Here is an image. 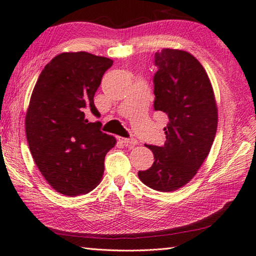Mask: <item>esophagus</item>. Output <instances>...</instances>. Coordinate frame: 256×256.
<instances>
[{
  "label": "esophagus",
  "mask_w": 256,
  "mask_h": 256,
  "mask_svg": "<svg viewBox=\"0 0 256 256\" xmlns=\"http://www.w3.org/2000/svg\"><path fill=\"white\" fill-rule=\"evenodd\" d=\"M122 142L124 144V146H127V147H132V146L137 144V139L134 138H119Z\"/></svg>",
  "instance_id": "1"
}]
</instances>
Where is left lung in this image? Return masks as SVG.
I'll return each instance as SVG.
<instances>
[{
  "instance_id": "left-lung-1",
  "label": "left lung",
  "mask_w": 256,
  "mask_h": 256,
  "mask_svg": "<svg viewBox=\"0 0 256 256\" xmlns=\"http://www.w3.org/2000/svg\"><path fill=\"white\" fill-rule=\"evenodd\" d=\"M154 108L168 114L162 146L146 144L154 162L138 176L146 186L171 192L196 176L216 137L218 109L210 80L196 57L164 48L154 54Z\"/></svg>"
}]
</instances>
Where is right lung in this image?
Masks as SVG:
<instances>
[{
	"label": "right lung",
	"mask_w": 256,
	"mask_h": 256,
	"mask_svg": "<svg viewBox=\"0 0 256 256\" xmlns=\"http://www.w3.org/2000/svg\"><path fill=\"white\" fill-rule=\"evenodd\" d=\"M112 60L86 52L62 53L42 70L26 112V137L36 166L52 188L76 196L95 189L116 139L88 122L100 114L94 96Z\"/></svg>",
	"instance_id": "obj_1"
}]
</instances>
